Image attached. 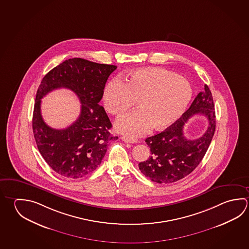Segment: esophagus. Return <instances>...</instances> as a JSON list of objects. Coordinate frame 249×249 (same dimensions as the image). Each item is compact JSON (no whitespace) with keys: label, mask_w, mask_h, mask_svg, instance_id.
<instances>
[{"label":"esophagus","mask_w":249,"mask_h":249,"mask_svg":"<svg viewBox=\"0 0 249 249\" xmlns=\"http://www.w3.org/2000/svg\"><path fill=\"white\" fill-rule=\"evenodd\" d=\"M123 141H124L125 143H131V144H134V143H137V140L136 139H132V138H130V137H126V136H123L122 138Z\"/></svg>","instance_id":"34e87169"}]
</instances>
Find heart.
Instances as JSON below:
<instances>
[{"mask_svg": "<svg viewBox=\"0 0 249 249\" xmlns=\"http://www.w3.org/2000/svg\"><path fill=\"white\" fill-rule=\"evenodd\" d=\"M192 96L185 78L162 68H144L131 72L127 82L113 79L104 89V106L109 113L121 116L135 105L141 108L119 118L118 131L139 136L149 131L163 130L181 117Z\"/></svg>", "mask_w": 249, "mask_h": 249, "instance_id": "b5f03b06", "label": "heart"}]
</instances>
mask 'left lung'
<instances>
[{
  "mask_svg": "<svg viewBox=\"0 0 249 249\" xmlns=\"http://www.w3.org/2000/svg\"><path fill=\"white\" fill-rule=\"evenodd\" d=\"M204 114L209 125L204 136L188 140L183 134L187 120L195 114ZM216 127L213 95L207 85L196 96L189 109L165 131L145 140L151 156L139 164L143 175L157 183H171L190 175L204 158Z\"/></svg>",
  "mask_w": 249,
  "mask_h": 249,
  "instance_id": "1",
  "label": "left lung"
}]
</instances>
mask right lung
Returning <instances> with one entry per match:
<instances>
[{"label":"right lung","mask_w":249,"mask_h":249,"mask_svg":"<svg viewBox=\"0 0 249 249\" xmlns=\"http://www.w3.org/2000/svg\"><path fill=\"white\" fill-rule=\"evenodd\" d=\"M116 66L81 58L65 60L47 72L36 91L32 130L42 157L60 176L77 179L99 167L112 137V124L99 102L104 87ZM60 87L72 90L81 103V114L66 129L48 127L40 115V99Z\"/></svg>","instance_id":"1"}]
</instances>
